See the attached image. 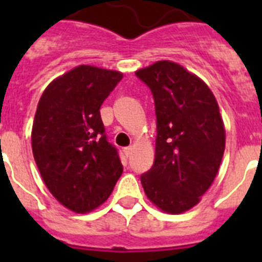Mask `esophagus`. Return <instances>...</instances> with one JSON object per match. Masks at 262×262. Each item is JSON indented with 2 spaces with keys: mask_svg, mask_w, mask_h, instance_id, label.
<instances>
[{
  "mask_svg": "<svg viewBox=\"0 0 262 262\" xmlns=\"http://www.w3.org/2000/svg\"><path fill=\"white\" fill-rule=\"evenodd\" d=\"M123 152L126 156H129V155H131V152H133V147H126L123 149Z\"/></svg>",
  "mask_w": 262,
  "mask_h": 262,
  "instance_id": "obj_1",
  "label": "esophagus"
}]
</instances>
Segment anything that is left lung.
Here are the masks:
<instances>
[{
    "label": "left lung",
    "mask_w": 262,
    "mask_h": 262,
    "mask_svg": "<svg viewBox=\"0 0 262 262\" xmlns=\"http://www.w3.org/2000/svg\"><path fill=\"white\" fill-rule=\"evenodd\" d=\"M155 99V163L140 177L145 195L166 214L198 205L214 182L226 148L216 98L198 76L177 62L160 60L135 72Z\"/></svg>",
    "instance_id": "obj_1"
}]
</instances>
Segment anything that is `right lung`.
<instances>
[{
	"label": "right lung",
	"mask_w": 262,
	"mask_h": 262,
	"mask_svg": "<svg viewBox=\"0 0 262 262\" xmlns=\"http://www.w3.org/2000/svg\"><path fill=\"white\" fill-rule=\"evenodd\" d=\"M122 78L118 71L78 66L50 82L39 99L32 155L50 193L77 214L102 205L123 172L99 114Z\"/></svg>",
	"instance_id": "obj_1"
}]
</instances>
